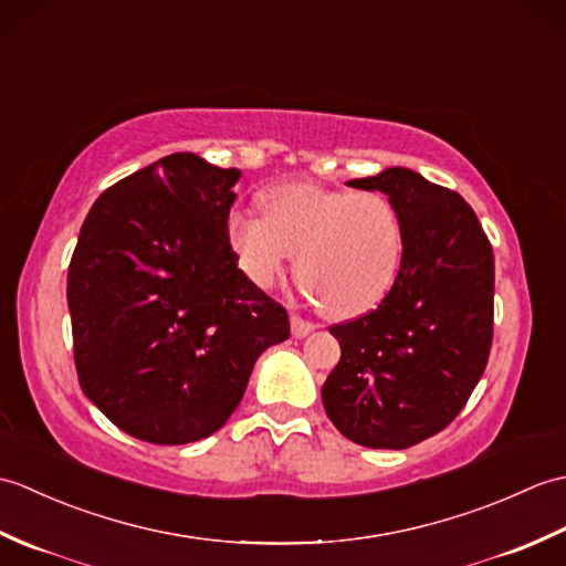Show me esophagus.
Returning a JSON list of instances; mask_svg holds the SVG:
<instances>
[{"label": "esophagus", "instance_id": "obj_1", "mask_svg": "<svg viewBox=\"0 0 566 566\" xmlns=\"http://www.w3.org/2000/svg\"><path fill=\"white\" fill-rule=\"evenodd\" d=\"M316 326L311 321H304V318H298V316H292V333H294V338H306V335L314 331Z\"/></svg>", "mask_w": 566, "mask_h": 566}]
</instances>
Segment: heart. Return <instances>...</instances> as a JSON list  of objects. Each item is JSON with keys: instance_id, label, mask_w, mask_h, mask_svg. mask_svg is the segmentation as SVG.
<instances>
[{"instance_id": "obj_1", "label": "heart", "mask_w": 566, "mask_h": 566, "mask_svg": "<svg viewBox=\"0 0 566 566\" xmlns=\"http://www.w3.org/2000/svg\"><path fill=\"white\" fill-rule=\"evenodd\" d=\"M262 212L235 209L226 219L238 268L260 290H270L296 255L304 296L347 318L375 306L394 282L403 231L387 197L280 185L262 195Z\"/></svg>"}]
</instances>
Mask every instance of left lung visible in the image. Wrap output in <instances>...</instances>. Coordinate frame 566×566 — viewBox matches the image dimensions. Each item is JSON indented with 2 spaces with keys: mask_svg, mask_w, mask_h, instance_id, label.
Instances as JSON below:
<instances>
[{
  "mask_svg": "<svg viewBox=\"0 0 566 566\" xmlns=\"http://www.w3.org/2000/svg\"><path fill=\"white\" fill-rule=\"evenodd\" d=\"M401 219V268L381 304L331 333L340 363L321 389L347 440L406 450L448 428L482 379L494 333V250L457 191L408 167L350 179Z\"/></svg>",
  "mask_w": 566,
  "mask_h": 566,
  "instance_id": "left-lung-1",
  "label": "left lung"
}]
</instances>
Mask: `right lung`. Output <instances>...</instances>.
Instances as JSON below:
<instances>
[{"label": "right lung", "mask_w": 566, "mask_h": 566, "mask_svg": "<svg viewBox=\"0 0 566 566\" xmlns=\"http://www.w3.org/2000/svg\"><path fill=\"white\" fill-rule=\"evenodd\" d=\"M238 177L172 153L106 189L80 228L67 270L77 379L138 440L209 438L258 357L290 338L286 308L228 245Z\"/></svg>", "instance_id": "add662e5"}]
</instances>
